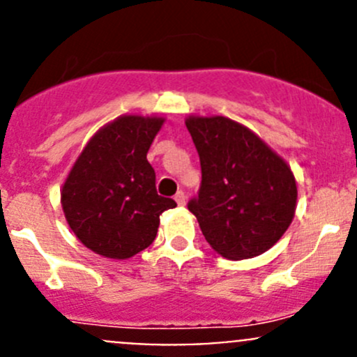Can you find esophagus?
Listing matches in <instances>:
<instances>
[{
	"mask_svg": "<svg viewBox=\"0 0 357 357\" xmlns=\"http://www.w3.org/2000/svg\"><path fill=\"white\" fill-rule=\"evenodd\" d=\"M174 200L178 202V205H185V204H186V195H185V192H181V190H179V192L174 195Z\"/></svg>",
	"mask_w": 357,
	"mask_h": 357,
	"instance_id": "esophagus-1",
	"label": "esophagus"
}]
</instances>
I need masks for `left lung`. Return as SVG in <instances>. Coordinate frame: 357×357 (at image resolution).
Segmentation results:
<instances>
[{
	"label": "left lung",
	"mask_w": 357,
	"mask_h": 357,
	"mask_svg": "<svg viewBox=\"0 0 357 357\" xmlns=\"http://www.w3.org/2000/svg\"><path fill=\"white\" fill-rule=\"evenodd\" d=\"M200 157L199 195L188 211L208 245L228 259H250L289 229L297 204L290 167L255 132L222 115L188 117Z\"/></svg>",
	"instance_id": "left-lung-1"
}]
</instances>
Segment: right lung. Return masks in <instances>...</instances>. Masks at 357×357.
Instances as JSON below:
<instances>
[{
    "mask_svg": "<svg viewBox=\"0 0 357 357\" xmlns=\"http://www.w3.org/2000/svg\"><path fill=\"white\" fill-rule=\"evenodd\" d=\"M164 119L122 115L88 142L62 188L66 219L89 250L128 259L155 240L160 214L176 207L157 193L146 160Z\"/></svg>",
    "mask_w": 357,
    "mask_h": 357,
    "instance_id": "right-lung-1",
    "label": "right lung"
}]
</instances>
